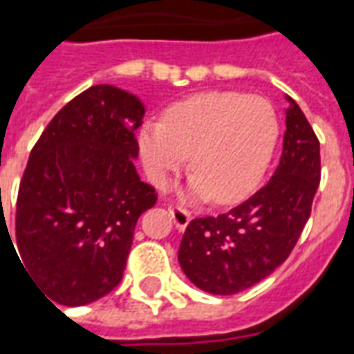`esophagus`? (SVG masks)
Instances as JSON below:
<instances>
[{"instance_id":"esophagus-1","label":"esophagus","mask_w":354,"mask_h":354,"mask_svg":"<svg viewBox=\"0 0 354 354\" xmlns=\"http://www.w3.org/2000/svg\"><path fill=\"white\" fill-rule=\"evenodd\" d=\"M169 212L172 215V221H174V225L180 232L185 230V226L189 225V221H191V213L187 209H183V207H178V206H172L169 207Z\"/></svg>"}]
</instances>
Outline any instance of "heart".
I'll return each instance as SVG.
<instances>
[{
    "mask_svg": "<svg viewBox=\"0 0 354 354\" xmlns=\"http://www.w3.org/2000/svg\"><path fill=\"white\" fill-rule=\"evenodd\" d=\"M271 102L232 91L204 93L172 105L165 122L147 120L137 147L150 182L163 187L189 156L193 201L228 204L260 182L279 141Z\"/></svg>",
    "mask_w": 354,
    "mask_h": 354,
    "instance_id": "1",
    "label": "heart"
}]
</instances>
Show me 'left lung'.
Here are the masks:
<instances>
[{
  "label": "left lung",
  "instance_id": "8db88e82",
  "mask_svg": "<svg viewBox=\"0 0 354 354\" xmlns=\"http://www.w3.org/2000/svg\"><path fill=\"white\" fill-rule=\"evenodd\" d=\"M277 171L249 201L217 217L193 219L178 249L196 288L234 295L258 284L290 256L312 212L321 178L319 141L290 96Z\"/></svg>",
  "mask_w": 354,
  "mask_h": 354
}]
</instances>
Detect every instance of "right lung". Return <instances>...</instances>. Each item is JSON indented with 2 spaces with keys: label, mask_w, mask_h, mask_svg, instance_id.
I'll use <instances>...</instances> for the list:
<instances>
[{
  "label": "right lung",
  "mask_w": 354,
  "mask_h": 354,
  "mask_svg": "<svg viewBox=\"0 0 354 354\" xmlns=\"http://www.w3.org/2000/svg\"><path fill=\"white\" fill-rule=\"evenodd\" d=\"M142 117L135 94L94 85L51 118L29 153L16 204L18 254L57 304L94 303L122 279L135 225L158 198L133 167Z\"/></svg>",
  "instance_id": "right-lung-1"
}]
</instances>
